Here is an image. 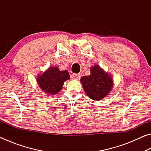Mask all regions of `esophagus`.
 <instances>
[{"label": "esophagus", "mask_w": 151, "mask_h": 151, "mask_svg": "<svg viewBox=\"0 0 151 151\" xmlns=\"http://www.w3.org/2000/svg\"><path fill=\"white\" fill-rule=\"evenodd\" d=\"M81 74H73L71 75V78L75 79V80H78L81 78Z\"/></svg>", "instance_id": "esophagus-1"}]
</instances>
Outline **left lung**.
<instances>
[{"instance_id": "obj_1", "label": "left lung", "mask_w": 151, "mask_h": 151, "mask_svg": "<svg viewBox=\"0 0 151 151\" xmlns=\"http://www.w3.org/2000/svg\"><path fill=\"white\" fill-rule=\"evenodd\" d=\"M81 83L86 95L95 101L102 100L108 95L114 85L111 74L97 65L91 66V75L83 76Z\"/></svg>"}]
</instances>
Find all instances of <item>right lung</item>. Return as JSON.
Wrapping results in <instances>:
<instances>
[{"instance_id": "right-lung-1", "label": "right lung", "mask_w": 151, "mask_h": 151, "mask_svg": "<svg viewBox=\"0 0 151 151\" xmlns=\"http://www.w3.org/2000/svg\"><path fill=\"white\" fill-rule=\"evenodd\" d=\"M70 78L68 70H60L57 66H50L37 77L38 86L45 94L55 95L62 89L64 83Z\"/></svg>"}]
</instances>
